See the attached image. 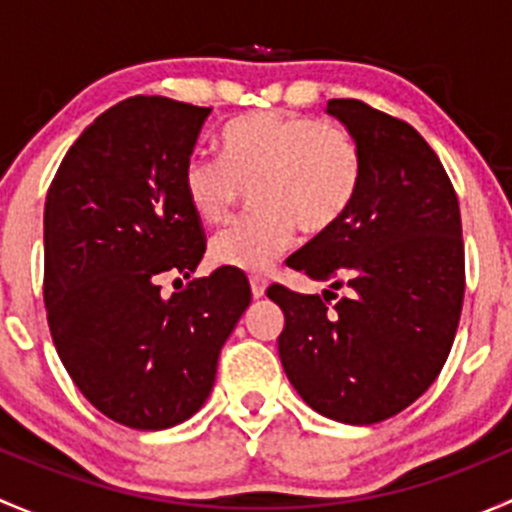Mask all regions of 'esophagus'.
Returning <instances> with one entry per match:
<instances>
[{"mask_svg": "<svg viewBox=\"0 0 512 512\" xmlns=\"http://www.w3.org/2000/svg\"><path fill=\"white\" fill-rule=\"evenodd\" d=\"M250 289H252V297L262 299V297H265V289H267L265 280H262V277H252V280H250Z\"/></svg>", "mask_w": 512, "mask_h": 512, "instance_id": "esophagus-1", "label": "esophagus"}]
</instances>
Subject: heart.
I'll return each instance as SVG.
<instances>
[{"instance_id": "heart-1", "label": "heart", "mask_w": 512, "mask_h": 512, "mask_svg": "<svg viewBox=\"0 0 512 512\" xmlns=\"http://www.w3.org/2000/svg\"><path fill=\"white\" fill-rule=\"evenodd\" d=\"M220 158L193 156L183 190L195 218L220 225L252 188L255 218L213 237L208 260L220 270L260 275L292 247L297 225L329 232L352 208L361 185V148L349 128L304 113L260 111L227 123Z\"/></svg>"}]
</instances>
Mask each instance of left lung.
I'll return each mask as SVG.
<instances>
[{"instance_id": "left-lung-1", "label": "left lung", "mask_w": 512, "mask_h": 512, "mask_svg": "<svg viewBox=\"0 0 512 512\" xmlns=\"http://www.w3.org/2000/svg\"><path fill=\"white\" fill-rule=\"evenodd\" d=\"M327 113L359 143V193L287 265L329 289L272 285L267 297L285 312L277 349L289 384L317 414L369 426L414 404L446 364L466 292L461 210L416 128L354 98H332ZM339 286L350 294L329 308Z\"/></svg>"}]
</instances>
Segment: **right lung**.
<instances>
[{
  "instance_id": "1",
  "label": "right lung",
  "mask_w": 512,
  "mask_h": 512,
  "mask_svg": "<svg viewBox=\"0 0 512 512\" xmlns=\"http://www.w3.org/2000/svg\"><path fill=\"white\" fill-rule=\"evenodd\" d=\"M210 108L133 96L69 148L44 208L51 339L81 394L128 428L160 431L208 401L218 356L252 292L215 270L168 299L160 275L190 277L205 232L183 170Z\"/></svg>"
}]
</instances>
